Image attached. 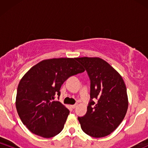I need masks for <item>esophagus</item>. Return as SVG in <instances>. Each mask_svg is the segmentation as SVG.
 I'll use <instances>...</instances> for the list:
<instances>
[{
  "mask_svg": "<svg viewBox=\"0 0 148 148\" xmlns=\"http://www.w3.org/2000/svg\"><path fill=\"white\" fill-rule=\"evenodd\" d=\"M77 106H78V104H74V105H72L71 107H72V108H76V107H77Z\"/></svg>",
  "mask_w": 148,
  "mask_h": 148,
  "instance_id": "obj_1",
  "label": "esophagus"
}]
</instances>
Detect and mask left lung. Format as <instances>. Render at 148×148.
<instances>
[{
	"label": "left lung",
	"mask_w": 148,
	"mask_h": 148,
	"mask_svg": "<svg viewBox=\"0 0 148 148\" xmlns=\"http://www.w3.org/2000/svg\"><path fill=\"white\" fill-rule=\"evenodd\" d=\"M76 60L84 66L90 79L91 101L86 114L78 118L81 129L94 138L106 136L116 130L127 113L126 86L121 75L103 59L82 57Z\"/></svg>",
	"instance_id": "obj_1"
}]
</instances>
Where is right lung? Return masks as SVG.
Here are the masks:
<instances>
[{"mask_svg": "<svg viewBox=\"0 0 148 148\" xmlns=\"http://www.w3.org/2000/svg\"><path fill=\"white\" fill-rule=\"evenodd\" d=\"M84 71L76 58H60L42 60L25 73L17 88L16 108L32 133L51 138L62 130L69 111L53 101L54 96L60 95L61 86L69 76Z\"/></svg>", "mask_w": 148, "mask_h": 148, "instance_id": "right-lung-1", "label": "right lung"}]
</instances>
